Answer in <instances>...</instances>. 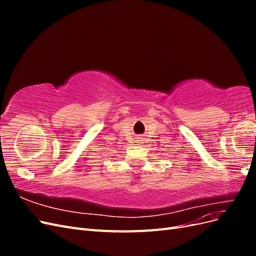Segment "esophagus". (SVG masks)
<instances>
[{"mask_svg": "<svg viewBox=\"0 0 256 256\" xmlns=\"http://www.w3.org/2000/svg\"><path fill=\"white\" fill-rule=\"evenodd\" d=\"M140 141H141V142H142V140H140ZM140 144H142V143H140Z\"/></svg>", "mask_w": 256, "mask_h": 256, "instance_id": "esophagus-1", "label": "esophagus"}]
</instances>
